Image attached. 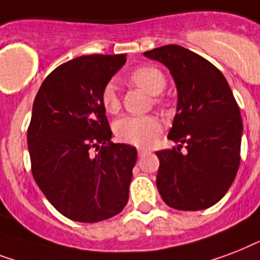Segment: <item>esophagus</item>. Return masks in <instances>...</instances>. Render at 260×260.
<instances>
[{
	"label": "esophagus",
	"instance_id": "1",
	"mask_svg": "<svg viewBox=\"0 0 260 260\" xmlns=\"http://www.w3.org/2000/svg\"><path fill=\"white\" fill-rule=\"evenodd\" d=\"M145 153H148V150H145V149H138V156H144Z\"/></svg>",
	"mask_w": 260,
	"mask_h": 260
}]
</instances>
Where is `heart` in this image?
Listing matches in <instances>:
<instances>
[{
    "instance_id": "obj_1",
    "label": "heart",
    "mask_w": 260,
    "mask_h": 260,
    "mask_svg": "<svg viewBox=\"0 0 260 260\" xmlns=\"http://www.w3.org/2000/svg\"><path fill=\"white\" fill-rule=\"evenodd\" d=\"M128 81L149 94H158L166 88V76L154 66H140L128 74ZM160 103L161 100H156ZM100 103L107 112H116L120 100L114 82H107L100 92ZM161 123L156 116H120L114 122V133L123 142L136 146H148L157 138Z\"/></svg>"
}]
</instances>
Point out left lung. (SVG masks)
<instances>
[{
	"label": "left lung",
	"instance_id": "left-lung-1",
	"mask_svg": "<svg viewBox=\"0 0 260 260\" xmlns=\"http://www.w3.org/2000/svg\"><path fill=\"white\" fill-rule=\"evenodd\" d=\"M144 55L164 63L178 88V108L168 138L180 145L156 152L158 192L178 210L207 209L226 194L240 166L239 106L224 74L198 54L168 44Z\"/></svg>",
	"mask_w": 260,
	"mask_h": 260
}]
</instances>
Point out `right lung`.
I'll list each match as a JSON object with an SVG mask.
<instances>
[{
	"mask_svg": "<svg viewBox=\"0 0 260 260\" xmlns=\"http://www.w3.org/2000/svg\"><path fill=\"white\" fill-rule=\"evenodd\" d=\"M126 54L84 55L48 74L36 94L27 141L36 184L78 222L116 216L128 201L137 149L111 142L100 92Z\"/></svg>",
	"mask_w": 260,
	"mask_h": 260,
	"instance_id": "right-lung-1",
	"label": "right lung"
}]
</instances>
